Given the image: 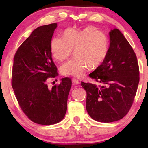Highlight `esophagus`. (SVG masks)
I'll return each mask as SVG.
<instances>
[{"label": "esophagus", "mask_w": 148, "mask_h": 148, "mask_svg": "<svg viewBox=\"0 0 148 148\" xmlns=\"http://www.w3.org/2000/svg\"><path fill=\"white\" fill-rule=\"evenodd\" d=\"M72 82L73 83L75 84H79V79H77L76 77H72Z\"/></svg>", "instance_id": "esophagus-1"}]
</instances>
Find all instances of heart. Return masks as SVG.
Instances as JSON below:
<instances>
[{"mask_svg":"<svg viewBox=\"0 0 148 148\" xmlns=\"http://www.w3.org/2000/svg\"><path fill=\"white\" fill-rule=\"evenodd\" d=\"M109 40L106 34L94 27L89 26L77 31L65 30L63 36H55L50 49L55 59H67L74 49L73 57L62 64L61 72L64 76L80 77L88 66L96 68L104 61L109 51Z\"/></svg>","mask_w":148,"mask_h":148,"instance_id":"1","label":"heart"}]
</instances>
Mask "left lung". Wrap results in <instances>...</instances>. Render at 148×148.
Here are the masks:
<instances>
[{"label":"left lung","instance_id":"1","mask_svg":"<svg viewBox=\"0 0 148 148\" xmlns=\"http://www.w3.org/2000/svg\"><path fill=\"white\" fill-rule=\"evenodd\" d=\"M104 61L89 74L99 86L81 82L87 92L86 109L95 121L110 123L126 116L133 103L140 81L136 54L117 29L110 32Z\"/></svg>","mask_w":148,"mask_h":148}]
</instances>
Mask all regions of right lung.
<instances>
[{"label":"right lung","mask_w":148,"mask_h":148,"mask_svg":"<svg viewBox=\"0 0 148 148\" xmlns=\"http://www.w3.org/2000/svg\"><path fill=\"white\" fill-rule=\"evenodd\" d=\"M56 23L39 27L17 49L14 57L12 86L20 108L37 124L49 125L64 118L72 86L70 77L50 89L47 82L58 74L50 43Z\"/></svg>","instance_id":"right-lung-1"}]
</instances>
